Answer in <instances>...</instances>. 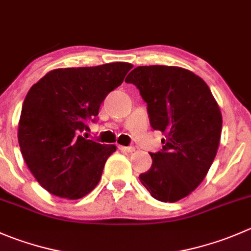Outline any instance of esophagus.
Masks as SVG:
<instances>
[{
    "label": "esophagus",
    "instance_id": "34e87169",
    "mask_svg": "<svg viewBox=\"0 0 251 251\" xmlns=\"http://www.w3.org/2000/svg\"><path fill=\"white\" fill-rule=\"evenodd\" d=\"M119 150L124 151V152H128V153L135 152V147H132V146H128V147H126V146H119Z\"/></svg>",
    "mask_w": 251,
    "mask_h": 251
}]
</instances>
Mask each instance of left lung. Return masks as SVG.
<instances>
[{"label":"left lung","mask_w":251,"mask_h":251,"mask_svg":"<svg viewBox=\"0 0 251 251\" xmlns=\"http://www.w3.org/2000/svg\"><path fill=\"white\" fill-rule=\"evenodd\" d=\"M125 82L147 103L150 123L164 135L163 150L140 175L152 198L175 202L202 182L220 146L222 114L201 77L176 66H138Z\"/></svg>","instance_id":"8db88e82"}]
</instances>
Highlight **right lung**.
<instances>
[{"label": "right lung", "instance_id": "obj_1", "mask_svg": "<svg viewBox=\"0 0 251 251\" xmlns=\"http://www.w3.org/2000/svg\"><path fill=\"white\" fill-rule=\"evenodd\" d=\"M131 69L127 62L56 69L29 89L19 119V147L31 174L50 194L77 200L98 185L116 146L81 133Z\"/></svg>", "mask_w": 251, "mask_h": 251}]
</instances>
